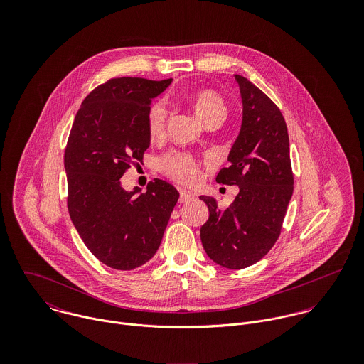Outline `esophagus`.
<instances>
[{
  "instance_id": "1",
  "label": "esophagus",
  "mask_w": 364,
  "mask_h": 364,
  "mask_svg": "<svg viewBox=\"0 0 364 364\" xmlns=\"http://www.w3.org/2000/svg\"><path fill=\"white\" fill-rule=\"evenodd\" d=\"M192 198H193V196H192L191 192H188V191H181L179 202H181V203H186V202H189Z\"/></svg>"
}]
</instances>
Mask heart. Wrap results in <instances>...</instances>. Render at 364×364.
<instances>
[{"mask_svg": "<svg viewBox=\"0 0 364 364\" xmlns=\"http://www.w3.org/2000/svg\"><path fill=\"white\" fill-rule=\"evenodd\" d=\"M191 101L193 105V109L199 119L206 123L208 119L214 116H223L225 113V104L223 98L211 91V90H203L198 91L191 97ZM165 122H166V110L162 102H154L149 107L147 116H146V126L147 133L150 139L156 140L162 137L165 132ZM159 169L169 176L171 179L191 185L195 183L199 179V165L196 159L189 154L179 153V151H169L165 156H161Z\"/></svg>", "mask_w": 364, "mask_h": 364, "instance_id": "obj_1", "label": "heart"}]
</instances>
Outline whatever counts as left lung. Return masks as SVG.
<instances>
[{
    "mask_svg": "<svg viewBox=\"0 0 364 364\" xmlns=\"http://www.w3.org/2000/svg\"><path fill=\"white\" fill-rule=\"evenodd\" d=\"M242 98L241 132L230 151V166L215 181L237 185L240 193L220 210L213 198L200 240L208 258L227 269H244L262 259L277 241L294 176L289 133L280 109L245 77L235 74Z\"/></svg>",
    "mask_w": 364,
    "mask_h": 364,
    "instance_id": "8db88e82",
    "label": "left lung"
}]
</instances>
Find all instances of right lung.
I'll return each instance as SVG.
<instances>
[{
  "label": "right lung",
  "mask_w": 364,
  "mask_h": 364,
  "mask_svg": "<svg viewBox=\"0 0 364 364\" xmlns=\"http://www.w3.org/2000/svg\"><path fill=\"white\" fill-rule=\"evenodd\" d=\"M172 78H110L78 109L64 153L67 208L92 255L106 266L132 270L151 259L179 192L154 179L146 193L126 192L120 178L143 162L150 147L146 116Z\"/></svg>",
  "instance_id": "add662e5"
}]
</instances>
